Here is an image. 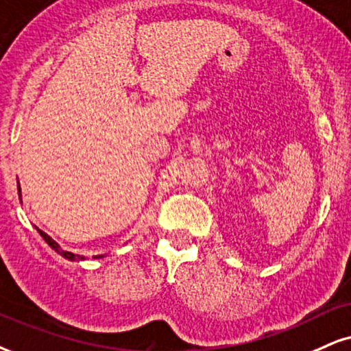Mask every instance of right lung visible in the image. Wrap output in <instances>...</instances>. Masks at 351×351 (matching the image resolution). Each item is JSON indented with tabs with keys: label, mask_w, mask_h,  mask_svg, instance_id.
<instances>
[{
	"label": "right lung",
	"mask_w": 351,
	"mask_h": 351,
	"mask_svg": "<svg viewBox=\"0 0 351 351\" xmlns=\"http://www.w3.org/2000/svg\"><path fill=\"white\" fill-rule=\"evenodd\" d=\"M19 192H21V189H19ZM38 232H40V236L43 237V239H45V242L47 244L50 245L51 249H55L56 252H58L60 255H63L64 258H68V261H80V258H83V257H80V255H76V254H73V252H68V250H63L62 247H60L58 244H56V242L51 239V237L47 234V232H43V231H40V229H37ZM96 257H102V255H96Z\"/></svg>",
	"instance_id": "obj_1"
}]
</instances>
